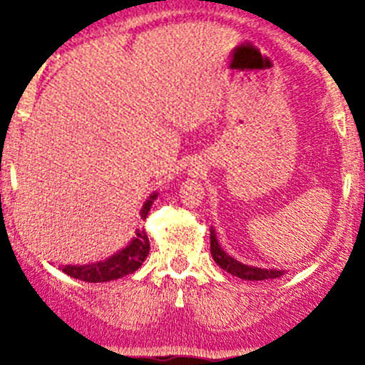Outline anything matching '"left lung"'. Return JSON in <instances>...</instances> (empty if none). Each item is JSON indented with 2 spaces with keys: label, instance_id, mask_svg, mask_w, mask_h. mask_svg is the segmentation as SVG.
<instances>
[{
  "label": "left lung",
  "instance_id": "8db88e82",
  "mask_svg": "<svg viewBox=\"0 0 365 365\" xmlns=\"http://www.w3.org/2000/svg\"><path fill=\"white\" fill-rule=\"evenodd\" d=\"M210 252L214 261L221 267L222 270L230 272L232 276H237L241 279H250V282H261V279H274L283 276V270H269V269H257V267H248L240 263L237 259L228 256L217 243L214 230H210Z\"/></svg>",
  "mask_w": 365,
  "mask_h": 365
}]
</instances>
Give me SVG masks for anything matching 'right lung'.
<instances>
[{"instance_id":"add662e5","label":"right lung","mask_w":365,"mask_h":365,"mask_svg":"<svg viewBox=\"0 0 365 365\" xmlns=\"http://www.w3.org/2000/svg\"><path fill=\"white\" fill-rule=\"evenodd\" d=\"M157 195H151L146 201V205L143 206V212L140 215L146 217L148 212H150V206L153 202V199ZM150 252V240L144 230H137L135 240L131 241L128 247L122 250V252L115 254L109 259L100 261V263H93V265H82V267H71L63 265L60 269L71 276V278L82 279L87 283H102V282H111V279L124 278L128 274H133L138 267L143 265L144 259L148 257Z\"/></svg>"}]
</instances>
